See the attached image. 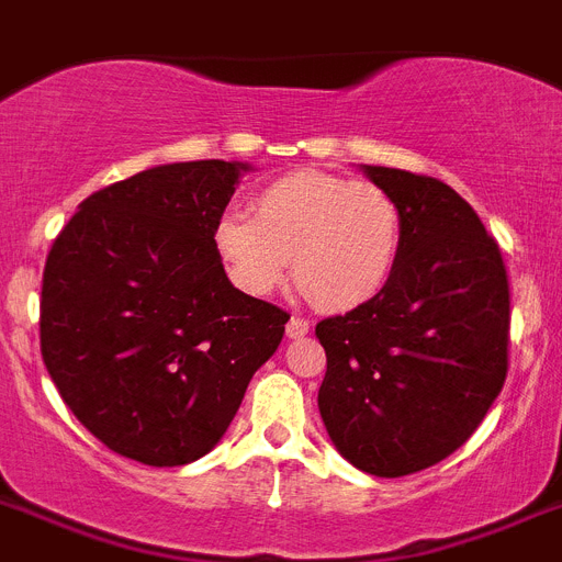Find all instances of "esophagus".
I'll list each match as a JSON object with an SVG mask.
<instances>
[{
  "mask_svg": "<svg viewBox=\"0 0 562 562\" xmlns=\"http://www.w3.org/2000/svg\"><path fill=\"white\" fill-rule=\"evenodd\" d=\"M310 333V321L301 318V315H292L290 321H286V338H304V335Z\"/></svg>",
  "mask_w": 562,
  "mask_h": 562,
  "instance_id": "34e87169",
  "label": "esophagus"
}]
</instances>
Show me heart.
<instances>
[{"mask_svg":"<svg viewBox=\"0 0 562 562\" xmlns=\"http://www.w3.org/2000/svg\"><path fill=\"white\" fill-rule=\"evenodd\" d=\"M404 215L372 181L295 170L252 195V218L227 213L215 249L241 290L267 295L292 278L327 313H349L381 295L401 252Z\"/></svg>","mask_w":562,"mask_h":562,"instance_id":"heart-1","label":"heart"}]
</instances>
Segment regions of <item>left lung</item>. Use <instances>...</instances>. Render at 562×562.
<instances>
[{
  "label": "left lung",
  "instance_id": "left-lung-1",
  "mask_svg": "<svg viewBox=\"0 0 562 562\" xmlns=\"http://www.w3.org/2000/svg\"><path fill=\"white\" fill-rule=\"evenodd\" d=\"M397 201L404 238L378 299L315 327L327 352L318 409L338 452L404 477L460 449L509 372V276L501 247L452 187L363 167Z\"/></svg>",
  "mask_w": 562,
  "mask_h": 562
}]
</instances>
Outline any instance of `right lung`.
I'll return each instance as SVG.
<instances>
[{
  "label": "right lung",
  "mask_w": 562,
  "mask_h": 562,
  "mask_svg": "<svg viewBox=\"0 0 562 562\" xmlns=\"http://www.w3.org/2000/svg\"><path fill=\"white\" fill-rule=\"evenodd\" d=\"M238 161H179L79 204L42 276V358L67 409L122 458L207 454L290 313L235 290L213 233Z\"/></svg>",
  "instance_id": "add662e5"
}]
</instances>
